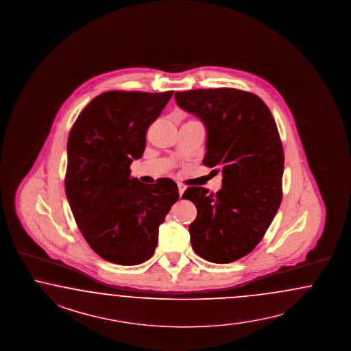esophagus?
<instances>
[{
  "instance_id": "34e87169",
  "label": "esophagus",
  "mask_w": 351,
  "mask_h": 351,
  "mask_svg": "<svg viewBox=\"0 0 351 351\" xmlns=\"http://www.w3.org/2000/svg\"><path fill=\"white\" fill-rule=\"evenodd\" d=\"M184 190H186V186L182 184V183H178V191H180V196H181V197L183 193H184Z\"/></svg>"
}]
</instances>
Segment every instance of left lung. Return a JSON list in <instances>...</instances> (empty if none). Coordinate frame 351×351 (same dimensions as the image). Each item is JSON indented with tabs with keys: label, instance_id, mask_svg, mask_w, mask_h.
I'll use <instances>...</instances> for the list:
<instances>
[{
	"label": "left lung",
	"instance_id": "1",
	"mask_svg": "<svg viewBox=\"0 0 351 351\" xmlns=\"http://www.w3.org/2000/svg\"><path fill=\"white\" fill-rule=\"evenodd\" d=\"M176 102L206 129L204 165L222 169V189L189 187L196 219L189 227L197 256L230 263L249 254L282 203L284 154L278 128L260 97L232 88L177 91Z\"/></svg>",
	"mask_w": 351,
	"mask_h": 351
}]
</instances>
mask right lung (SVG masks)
Here are the masks:
<instances>
[{
  "label": "right lung",
  "instance_id": "obj_1",
  "mask_svg": "<svg viewBox=\"0 0 351 351\" xmlns=\"http://www.w3.org/2000/svg\"><path fill=\"white\" fill-rule=\"evenodd\" d=\"M173 91L112 90L95 97L80 113L67 143L66 195L75 221L103 260L133 266L149 260L158 226L180 199L177 183L145 184L130 177L142 158L146 132Z\"/></svg>",
  "mask_w": 351,
  "mask_h": 351
}]
</instances>
